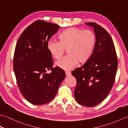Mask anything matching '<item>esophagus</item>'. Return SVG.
<instances>
[{"instance_id":"obj_1","label":"esophagus","mask_w":128,"mask_h":128,"mask_svg":"<svg viewBox=\"0 0 128 128\" xmlns=\"http://www.w3.org/2000/svg\"><path fill=\"white\" fill-rule=\"evenodd\" d=\"M66 76H69L71 75V73H70L69 72L66 71Z\"/></svg>"}]
</instances>
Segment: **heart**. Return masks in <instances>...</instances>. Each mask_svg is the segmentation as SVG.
Here are the masks:
<instances>
[{
	"mask_svg": "<svg viewBox=\"0 0 128 128\" xmlns=\"http://www.w3.org/2000/svg\"><path fill=\"white\" fill-rule=\"evenodd\" d=\"M59 41L50 40L47 49L53 58L58 60L67 50L69 55L56 62V66L65 70L74 68L78 63H86L93 53L96 38L91 31L75 27L65 29L58 35Z\"/></svg>",
	"mask_w": 128,
	"mask_h": 128,
	"instance_id": "obj_1",
	"label": "heart"
}]
</instances>
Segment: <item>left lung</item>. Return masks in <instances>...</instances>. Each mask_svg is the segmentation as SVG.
<instances>
[{
  "instance_id": "8db88e82",
  "label": "left lung",
  "mask_w": 128,
  "mask_h": 128,
  "mask_svg": "<svg viewBox=\"0 0 128 128\" xmlns=\"http://www.w3.org/2000/svg\"><path fill=\"white\" fill-rule=\"evenodd\" d=\"M86 24L94 28L96 44L89 60L72 74L77 81L74 91L76 100L81 105L92 107L110 94L115 81L118 59L108 32L95 22Z\"/></svg>"
}]
</instances>
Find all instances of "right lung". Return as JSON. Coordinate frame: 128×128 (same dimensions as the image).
<instances>
[{
    "mask_svg": "<svg viewBox=\"0 0 128 128\" xmlns=\"http://www.w3.org/2000/svg\"><path fill=\"white\" fill-rule=\"evenodd\" d=\"M59 28L56 24L37 20L23 31L16 43L13 61L16 81L24 97L33 104L51 101L66 77L63 70L52 67L47 49L49 40Z\"/></svg>",
    "mask_w": 128,
    "mask_h": 128,
    "instance_id": "right-lung-1",
    "label": "right lung"
}]
</instances>
